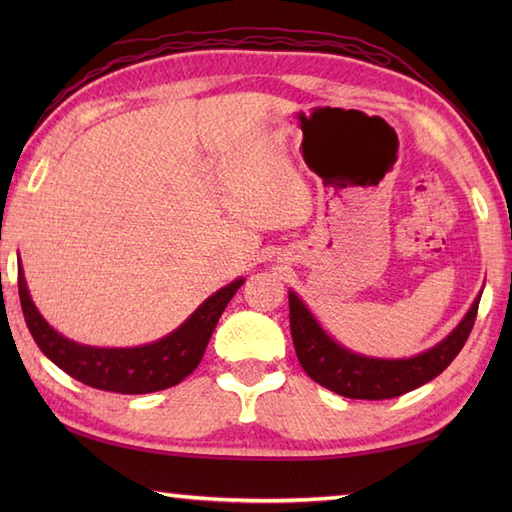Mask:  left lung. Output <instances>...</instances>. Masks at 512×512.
<instances>
[{
	"mask_svg": "<svg viewBox=\"0 0 512 512\" xmlns=\"http://www.w3.org/2000/svg\"><path fill=\"white\" fill-rule=\"evenodd\" d=\"M480 297L482 292L473 301L466 317L458 323V328L431 350L411 358H372L345 350L332 336L325 334L306 303L290 290L292 343H295L297 358L306 374L314 383L334 391V394L356 400L396 398L429 383L451 365L473 330Z\"/></svg>",
	"mask_w": 512,
	"mask_h": 512,
	"instance_id": "obj_1",
	"label": "left lung"
}]
</instances>
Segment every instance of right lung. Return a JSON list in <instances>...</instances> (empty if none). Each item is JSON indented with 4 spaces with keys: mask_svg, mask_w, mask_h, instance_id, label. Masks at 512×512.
Returning <instances> with one entry per match:
<instances>
[{
    "mask_svg": "<svg viewBox=\"0 0 512 512\" xmlns=\"http://www.w3.org/2000/svg\"><path fill=\"white\" fill-rule=\"evenodd\" d=\"M19 301L32 339L65 374L94 389L116 394H151L178 385L200 365L228 301L244 284L239 277L220 288L165 339L138 347H90L65 339L41 317L30 299L24 268H17Z\"/></svg>",
    "mask_w": 512,
    "mask_h": 512,
    "instance_id": "obj_1",
    "label": "right lung"
}]
</instances>
